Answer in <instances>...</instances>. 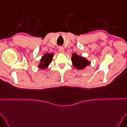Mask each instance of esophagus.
Segmentation results:
<instances>
[{"label":"esophagus","instance_id":"esophagus-1","mask_svg":"<svg viewBox=\"0 0 127 127\" xmlns=\"http://www.w3.org/2000/svg\"><path fill=\"white\" fill-rule=\"evenodd\" d=\"M59 52H60L61 53H63L64 52V49L62 47H60L59 48Z\"/></svg>","mask_w":127,"mask_h":127}]
</instances>
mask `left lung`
<instances>
[{"label":"left lung","instance_id":"obj_1","mask_svg":"<svg viewBox=\"0 0 127 127\" xmlns=\"http://www.w3.org/2000/svg\"><path fill=\"white\" fill-rule=\"evenodd\" d=\"M71 61L74 68L78 70L83 69L86 66L90 64V62L88 59L78 55L76 53H73L72 54Z\"/></svg>","mask_w":127,"mask_h":127}]
</instances>
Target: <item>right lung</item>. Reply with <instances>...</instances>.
I'll use <instances>...</instances> for the list:
<instances>
[{
  "mask_svg": "<svg viewBox=\"0 0 127 127\" xmlns=\"http://www.w3.org/2000/svg\"><path fill=\"white\" fill-rule=\"evenodd\" d=\"M53 57V54L52 53H46L44 54L40 60V63L38 66V68L41 69H45L51 63L52 58Z\"/></svg>",
  "mask_w": 127,
  "mask_h": 127,
  "instance_id": "1",
  "label": "right lung"
}]
</instances>
